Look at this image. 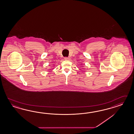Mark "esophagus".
Here are the masks:
<instances>
[{
	"instance_id": "1",
	"label": "esophagus",
	"mask_w": 134,
	"mask_h": 134,
	"mask_svg": "<svg viewBox=\"0 0 134 134\" xmlns=\"http://www.w3.org/2000/svg\"><path fill=\"white\" fill-rule=\"evenodd\" d=\"M70 58H69V57H65V58H64V59H65V60H70Z\"/></svg>"
}]
</instances>
